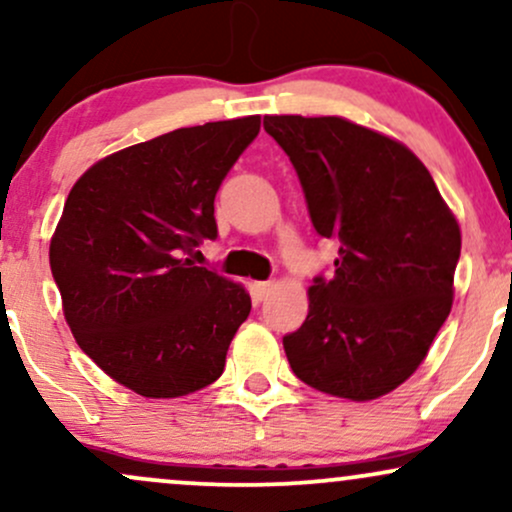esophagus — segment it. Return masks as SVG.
I'll return each mask as SVG.
<instances>
[{
	"label": "esophagus",
	"instance_id": "34e87169",
	"mask_svg": "<svg viewBox=\"0 0 512 512\" xmlns=\"http://www.w3.org/2000/svg\"><path fill=\"white\" fill-rule=\"evenodd\" d=\"M272 281H257L255 284V293H257V298H260V301H264V298L269 296V293H272Z\"/></svg>",
	"mask_w": 512,
	"mask_h": 512
}]
</instances>
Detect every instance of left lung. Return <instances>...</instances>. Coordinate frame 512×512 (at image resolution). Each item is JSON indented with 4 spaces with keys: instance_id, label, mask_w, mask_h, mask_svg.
<instances>
[{
    "instance_id": "obj_1",
    "label": "left lung",
    "mask_w": 512,
    "mask_h": 512,
    "mask_svg": "<svg viewBox=\"0 0 512 512\" xmlns=\"http://www.w3.org/2000/svg\"><path fill=\"white\" fill-rule=\"evenodd\" d=\"M264 129L301 180L317 236L339 240L308 317L284 337L296 378L366 402L421 366L452 308L460 226L404 144L344 117L269 115Z\"/></svg>"
}]
</instances>
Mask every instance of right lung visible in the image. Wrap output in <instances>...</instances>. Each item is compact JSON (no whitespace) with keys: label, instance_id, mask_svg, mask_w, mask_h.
<instances>
[{"label":"right lung","instance_id":"1","mask_svg":"<svg viewBox=\"0 0 512 512\" xmlns=\"http://www.w3.org/2000/svg\"><path fill=\"white\" fill-rule=\"evenodd\" d=\"M260 115L182 127L103 158L76 180L50 267L76 344L142 397L214 383L250 293L190 255L219 236L214 199Z\"/></svg>","mask_w":512,"mask_h":512}]
</instances>
